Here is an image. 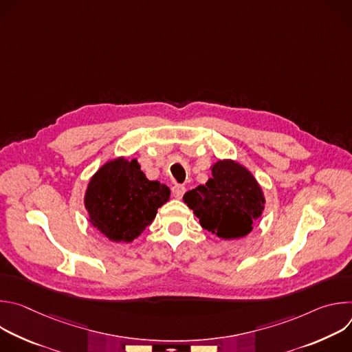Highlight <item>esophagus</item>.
Returning a JSON list of instances; mask_svg holds the SVG:
<instances>
[{"label": "esophagus", "instance_id": "34e87169", "mask_svg": "<svg viewBox=\"0 0 352 352\" xmlns=\"http://www.w3.org/2000/svg\"><path fill=\"white\" fill-rule=\"evenodd\" d=\"M185 190H186V188H185L184 185H174V186L171 188V192H173L174 197H177V199H181V197L184 196Z\"/></svg>", "mask_w": 352, "mask_h": 352}]
</instances>
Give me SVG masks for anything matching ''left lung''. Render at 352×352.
<instances>
[{"mask_svg":"<svg viewBox=\"0 0 352 352\" xmlns=\"http://www.w3.org/2000/svg\"><path fill=\"white\" fill-rule=\"evenodd\" d=\"M212 175L206 185L188 190L184 202L212 234L224 239L245 236L263 210L265 197L259 184L232 160L217 162Z\"/></svg>","mask_w":352,"mask_h":352,"instance_id":"left-lung-1","label":"left lung"}]
</instances>
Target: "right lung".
<instances>
[{"label":"right lung","mask_w":352,"mask_h":352,"mask_svg":"<svg viewBox=\"0 0 352 352\" xmlns=\"http://www.w3.org/2000/svg\"><path fill=\"white\" fill-rule=\"evenodd\" d=\"M170 189L148 181L136 160L109 162L89 182L85 206L90 223L116 242H131L153 221Z\"/></svg>","instance_id":"right-lung-1"}]
</instances>
